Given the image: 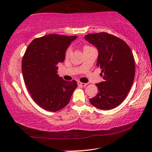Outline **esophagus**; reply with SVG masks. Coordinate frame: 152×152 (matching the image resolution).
Returning a JSON list of instances; mask_svg holds the SVG:
<instances>
[{"label":"esophagus","instance_id":"1","mask_svg":"<svg viewBox=\"0 0 152 152\" xmlns=\"http://www.w3.org/2000/svg\"><path fill=\"white\" fill-rule=\"evenodd\" d=\"M78 85L80 86H81V87H86L88 85V84L85 83H81V82H78Z\"/></svg>","mask_w":152,"mask_h":152}]
</instances>
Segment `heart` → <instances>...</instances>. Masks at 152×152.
<instances>
[{
  "label": "heart",
  "instance_id": "b5f03b06",
  "mask_svg": "<svg viewBox=\"0 0 152 152\" xmlns=\"http://www.w3.org/2000/svg\"><path fill=\"white\" fill-rule=\"evenodd\" d=\"M88 47H89V46H85V47H84V49L88 48ZM71 52H72V47H71L70 46V47H69L68 48H67L66 49L65 56H69L71 54Z\"/></svg>",
  "mask_w": 152,
  "mask_h": 152
}]
</instances>
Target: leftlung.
<instances>
[{
  "instance_id": "obj_1",
  "label": "left lung",
  "mask_w": 152,
  "mask_h": 152,
  "mask_svg": "<svg viewBox=\"0 0 152 152\" xmlns=\"http://www.w3.org/2000/svg\"><path fill=\"white\" fill-rule=\"evenodd\" d=\"M85 39L98 50L97 66L104 81L96 83L98 93L89 99L98 109L110 110L125 99L132 86L135 64L131 49L125 41L107 32L88 34Z\"/></svg>"
}]
</instances>
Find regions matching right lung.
I'll return each instance as SVG.
<instances>
[{
	"instance_id": "1",
	"label": "right lung",
	"mask_w": 152,
	"mask_h": 152,
	"mask_svg": "<svg viewBox=\"0 0 152 152\" xmlns=\"http://www.w3.org/2000/svg\"><path fill=\"white\" fill-rule=\"evenodd\" d=\"M76 36L48 34L28 45L22 60L25 85L34 101L46 110L56 112L68 105L77 82L64 81L56 74L57 64Z\"/></svg>"
}]
</instances>
